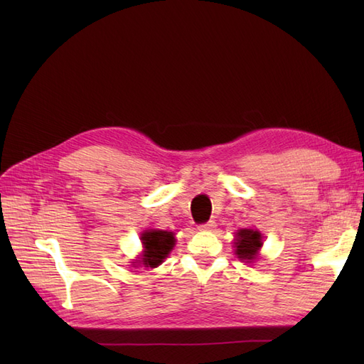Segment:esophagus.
Here are the masks:
<instances>
[{
    "label": "esophagus",
    "mask_w": 364,
    "mask_h": 364,
    "mask_svg": "<svg viewBox=\"0 0 364 364\" xmlns=\"http://www.w3.org/2000/svg\"><path fill=\"white\" fill-rule=\"evenodd\" d=\"M215 226H217V223L214 222V220H209V222L199 225V229H200V230H214Z\"/></svg>",
    "instance_id": "1"
}]
</instances>
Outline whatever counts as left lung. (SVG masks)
I'll return each mask as SVG.
<instances>
[{
    "label": "left lung",
    "instance_id": "left-lung-1",
    "mask_svg": "<svg viewBox=\"0 0 364 364\" xmlns=\"http://www.w3.org/2000/svg\"><path fill=\"white\" fill-rule=\"evenodd\" d=\"M262 245L261 234L253 229H240L235 238V252L240 259H255Z\"/></svg>",
    "mask_w": 364,
    "mask_h": 364
}]
</instances>
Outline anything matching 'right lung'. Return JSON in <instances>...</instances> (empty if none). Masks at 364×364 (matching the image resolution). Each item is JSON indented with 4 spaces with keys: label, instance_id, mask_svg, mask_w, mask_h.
<instances>
[{
    "label": "right lung",
    "instance_id": "right-lung-1",
    "mask_svg": "<svg viewBox=\"0 0 364 364\" xmlns=\"http://www.w3.org/2000/svg\"><path fill=\"white\" fill-rule=\"evenodd\" d=\"M141 240L146 250L139 262L146 267L159 266L174 246V234L167 230H147L141 235Z\"/></svg>",
    "mask_w": 364,
    "mask_h": 364
}]
</instances>
